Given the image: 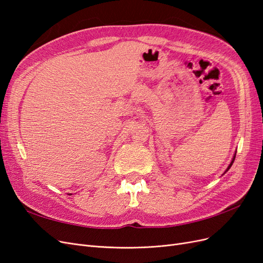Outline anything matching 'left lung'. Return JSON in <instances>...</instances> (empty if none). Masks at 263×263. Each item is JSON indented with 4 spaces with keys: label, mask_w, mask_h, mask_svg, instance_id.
<instances>
[{
    "label": "left lung",
    "mask_w": 263,
    "mask_h": 263,
    "mask_svg": "<svg viewBox=\"0 0 263 263\" xmlns=\"http://www.w3.org/2000/svg\"><path fill=\"white\" fill-rule=\"evenodd\" d=\"M235 158H236V154L234 155V158H233V160H232V162H230V164L228 165V168H227V170L225 171V173H226V172H227V171H228V170L230 169V166H232V165H233V163H234V161H235Z\"/></svg>",
    "instance_id": "obj_1"
}]
</instances>
